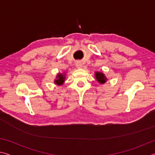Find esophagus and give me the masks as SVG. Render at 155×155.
Wrapping results in <instances>:
<instances>
[{
  "label": "esophagus",
  "instance_id": "34e87169",
  "mask_svg": "<svg viewBox=\"0 0 155 155\" xmlns=\"http://www.w3.org/2000/svg\"><path fill=\"white\" fill-rule=\"evenodd\" d=\"M76 66H77V68H81L82 67V64H81L80 62H77V64H76Z\"/></svg>",
  "mask_w": 155,
  "mask_h": 155
}]
</instances>
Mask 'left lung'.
Returning a JSON list of instances; mask_svg holds the SVG:
<instances>
[{
    "instance_id": "1",
    "label": "left lung",
    "mask_w": 155,
    "mask_h": 155,
    "mask_svg": "<svg viewBox=\"0 0 155 155\" xmlns=\"http://www.w3.org/2000/svg\"><path fill=\"white\" fill-rule=\"evenodd\" d=\"M95 76L96 77L97 81H98L99 83H104L107 81V78L104 77V75L101 72H96L95 73Z\"/></svg>"
}]
</instances>
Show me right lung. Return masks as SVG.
Segmentation results:
<instances>
[{
  "label": "right lung",
  "mask_w": 155,
  "mask_h": 155,
  "mask_svg": "<svg viewBox=\"0 0 155 155\" xmlns=\"http://www.w3.org/2000/svg\"><path fill=\"white\" fill-rule=\"evenodd\" d=\"M57 80L54 81V83L56 84H57V85H61V84L64 83L65 78V76H64L61 74H58V76H57Z\"/></svg>",
  "instance_id": "right-lung-1"
}]
</instances>
